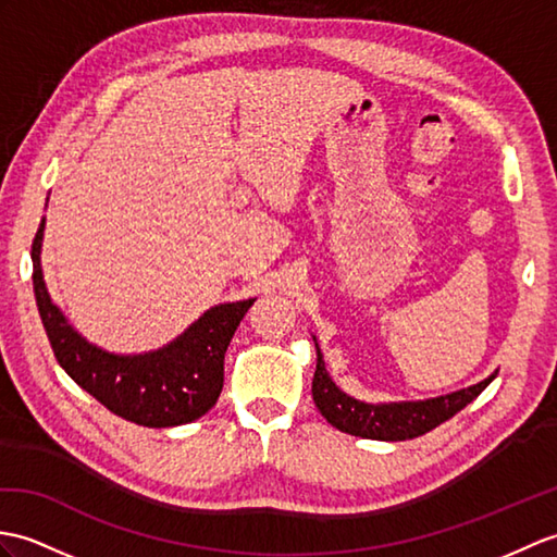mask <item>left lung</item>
Here are the masks:
<instances>
[{"instance_id":"obj_1","label":"left lung","mask_w":557,"mask_h":557,"mask_svg":"<svg viewBox=\"0 0 557 557\" xmlns=\"http://www.w3.org/2000/svg\"><path fill=\"white\" fill-rule=\"evenodd\" d=\"M318 348V344H315ZM496 374H491L488 380L460 389L456 394L438 396L430 400H408V404H363L346 396L337 384L330 380L325 370V360L318 348V366L313 374V400L318 410L322 412L332 426H337L339 432L354 434L360 438H374V442H406V438H416L426 432H432L434 426L450 420L460 412L465 406L480 396L486 386L491 384Z\"/></svg>"}]
</instances>
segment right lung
Masks as SVG:
<instances>
[{
	"instance_id": "right-lung-1",
	"label": "right lung",
	"mask_w": 557,
	"mask_h": 557,
	"mask_svg": "<svg viewBox=\"0 0 557 557\" xmlns=\"http://www.w3.org/2000/svg\"><path fill=\"white\" fill-rule=\"evenodd\" d=\"M45 220L33 239V287L59 366L115 416L141 426H175L206 416L223 392L225 351L256 299L223 304L175 342L145 356H113L85 342L51 304L40 265Z\"/></svg>"
}]
</instances>
